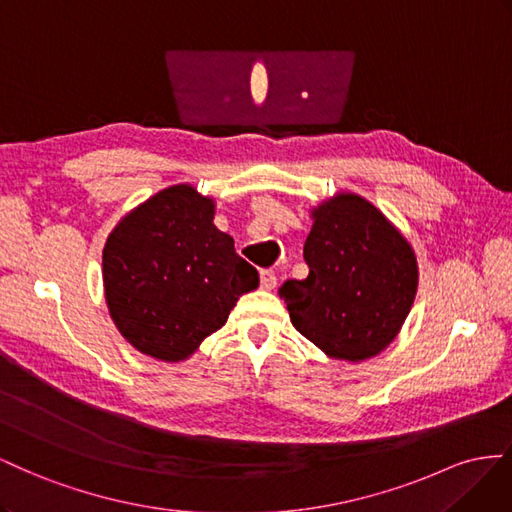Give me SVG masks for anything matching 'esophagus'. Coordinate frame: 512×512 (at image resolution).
Wrapping results in <instances>:
<instances>
[{
  "instance_id": "34e87169",
  "label": "esophagus",
  "mask_w": 512,
  "mask_h": 512,
  "mask_svg": "<svg viewBox=\"0 0 512 512\" xmlns=\"http://www.w3.org/2000/svg\"><path fill=\"white\" fill-rule=\"evenodd\" d=\"M259 283H261V287H264V289H274L276 287V274H274V270H261Z\"/></svg>"
}]
</instances>
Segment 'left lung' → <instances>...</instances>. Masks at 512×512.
Listing matches in <instances>:
<instances>
[{
    "label": "left lung",
    "mask_w": 512,
    "mask_h": 512,
    "mask_svg": "<svg viewBox=\"0 0 512 512\" xmlns=\"http://www.w3.org/2000/svg\"><path fill=\"white\" fill-rule=\"evenodd\" d=\"M304 261L309 276L279 289L300 334L349 362L392 343L414 304L418 266L412 246L373 203L341 193L315 208Z\"/></svg>",
    "instance_id": "8db88e82"
}]
</instances>
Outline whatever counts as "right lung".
I'll return each mask as SVG.
<instances>
[{
    "mask_svg": "<svg viewBox=\"0 0 512 512\" xmlns=\"http://www.w3.org/2000/svg\"><path fill=\"white\" fill-rule=\"evenodd\" d=\"M212 218L214 201L178 184L126 214L107 238L102 281L109 313L141 354L188 358L259 285L257 270Z\"/></svg>",
    "mask_w": 512,
    "mask_h": 512,
    "instance_id": "right-lung-1",
    "label": "right lung"
}]
</instances>
